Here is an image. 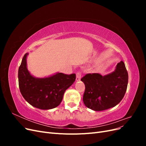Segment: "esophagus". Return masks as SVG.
I'll use <instances>...</instances> for the list:
<instances>
[{"label": "esophagus", "mask_w": 146, "mask_h": 146, "mask_svg": "<svg viewBox=\"0 0 146 146\" xmlns=\"http://www.w3.org/2000/svg\"><path fill=\"white\" fill-rule=\"evenodd\" d=\"M82 77V73L80 72H78L76 74V80L79 81L80 80V78Z\"/></svg>", "instance_id": "obj_1"}]
</instances>
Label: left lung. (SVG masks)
I'll return each instance as SVG.
<instances>
[{
	"instance_id": "left-lung-1",
	"label": "left lung",
	"mask_w": 146,
	"mask_h": 146,
	"mask_svg": "<svg viewBox=\"0 0 146 146\" xmlns=\"http://www.w3.org/2000/svg\"><path fill=\"white\" fill-rule=\"evenodd\" d=\"M128 80V72L122 61L117 63L114 72L107 76L96 73L86 74L81 78L85 85L84 104L94 111L115 107L125 94Z\"/></svg>"
}]
</instances>
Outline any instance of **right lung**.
<instances>
[{
  "instance_id": "add662e5",
  "label": "right lung",
  "mask_w": 146,
  "mask_h": 146,
  "mask_svg": "<svg viewBox=\"0 0 146 146\" xmlns=\"http://www.w3.org/2000/svg\"><path fill=\"white\" fill-rule=\"evenodd\" d=\"M25 54L18 70L19 86L25 100L33 107L41 110L54 108L62 101L65 91L76 80V74L57 73L51 77L37 78L27 69Z\"/></svg>"
}]
</instances>
